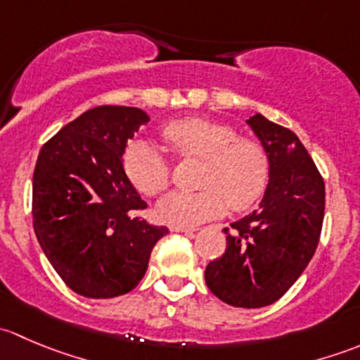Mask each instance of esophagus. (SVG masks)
Returning <instances> with one entry per match:
<instances>
[{"label": "esophagus", "instance_id": "esophagus-1", "mask_svg": "<svg viewBox=\"0 0 360 360\" xmlns=\"http://www.w3.org/2000/svg\"><path fill=\"white\" fill-rule=\"evenodd\" d=\"M172 230L181 231V233H193V231H197L198 228L197 226H179V224H174Z\"/></svg>", "mask_w": 360, "mask_h": 360}]
</instances>
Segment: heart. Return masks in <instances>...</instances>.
Segmentation results:
<instances>
[{
  "instance_id": "obj_1",
  "label": "heart",
  "mask_w": 360,
  "mask_h": 360,
  "mask_svg": "<svg viewBox=\"0 0 360 360\" xmlns=\"http://www.w3.org/2000/svg\"><path fill=\"white\" fill-rule=\"evenodd\" d=\"M162 137L183 160H202L198 191H174L158 203L165 223L190 226L231 210H244L266 190L270 158L263 144L238 137L226 123L184 118L167 123ZM123 169L130 183L155 197L170 183V163L148 141H134L123 153Z\"/></svg>"
}]
</instances>
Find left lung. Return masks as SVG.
Returning a JSON list of instances; mask_svg holds the SVG:
<instances>
[{
  "instance_id": "obj_1",
  "label": "left lung",
  "mask_w": 360,
  "mask_h": 360,
  "mask_svg": "<svg viewBox=\"0 0 360 360\" xmlns=\"http://www.w3.org/2000/svg\"><path fill=\"white\" fill-rule=\"evenodd\" d=\"M248 125L270 158V181L259 207L224 228L226 249L207 264L205 282L231 307L261 308L281 300L314 257L326 186L292 130L259 112Z\"/></svg>"
}]
</instances>
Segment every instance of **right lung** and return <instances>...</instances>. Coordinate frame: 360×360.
<instances>
[{
  "instance_id": "obj_1",
  "label": "right lung",
  "mask_w": 360,
  "mask_h": 360,
  "mask_svg": "<svg viewBox=\"0 0 360 360\" xmlns=\"http://www.w3.org/2000/svg\"><path fill=\"white\" fill-rule=\"evenodd\" d=\"M150 116L139 108L97 106L43 144L32 176V226L53 270L94 300L132 291L155 244L169 233L137 210L146 202L123 169L129 139Z\"/></svg>"
}]
</instances>
